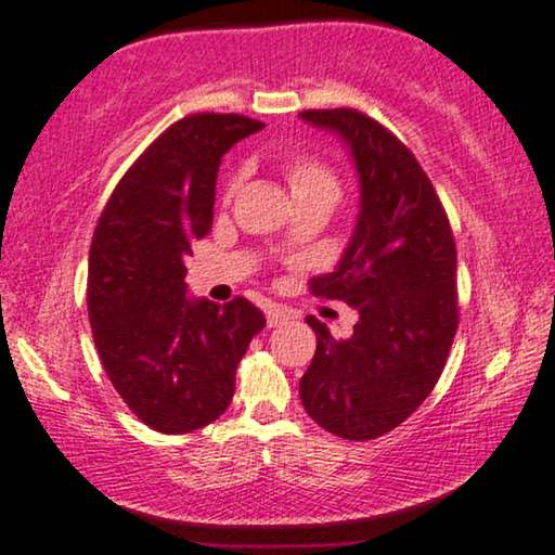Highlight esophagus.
<instances>
[{
	"label": "esophagus",
	"mask_w": 555,
	"mask_h": 555,
	"mask_svg": "<svg viewBox=\"0 0 555 555\" xmlns=\"http://www.w3.org/2000/svg\"><path fill=\"white\" fill-rule=\"evenodd\" d=\"M292 320V312L284 307H276V305H269L266 307V322H269V327H276V324H284Z\"/></svg>",
	"instance_id": "obj_1"
}]
</instances>
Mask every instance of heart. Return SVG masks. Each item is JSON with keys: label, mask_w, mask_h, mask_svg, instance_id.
Masks as SVG:
<instances>
[{"label": "heart", "mask_w": 555, "mask_h": 555, "mask_svg": "<svg viewBox=\"0 0 555 555\" xmlns=\"http://www.w3.org/2000/svg\"><path fill=\"white\" fill-rule=\"evenodd\" d=\"M284 172H286V180H289L294 197L322 195V197H332V201H337L339 195L337 177L332 175L322 162L307 159V157H292L286 159Z\"/></svg>", "instance_id": "1"}]
</instances>
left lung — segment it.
<instances>
[{
    "label": "left lung",
    "mask_w": 555,
    "mask_h": 555,
    "mask_svg": "<svg viewBox=\"0 0 555 555\" xmlns=\"http://www.w3.org/2000/svg\"><path fill=\"white\" fill-rule=\"evenodd\" d=\"M301 121L345 144L360 203L350 241L317 297L358 309L352 335L317 332L299 380L309 416L335 437L375 439L403 424L437 386L456 335V248L437 190L416 157L354 108L301 111Z\"/></svg>",
    "instance_id": "obj_1"
}]
</instances>
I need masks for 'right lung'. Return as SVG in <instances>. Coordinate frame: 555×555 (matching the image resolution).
I'll use <instances>...</instances> for the list:
<instances>
[{"mask_svg":"<svg viewBox=\"0 0 555 555\" xmlns=\"http://www.w3.org/2000/svg\"><path fill=\"white\" fill-rule=\"evenodd\" d=\"M263 124L195 114L169 127L116 184L88 256V317L108 380L162 434L208 426L266 317L248 299L190 297L184 256L210 233L223 154Z\"/></svg>","mask_w":555,"mask_h":555,"instance_id":"add662e5","label":"right lung"}]
</instances>
